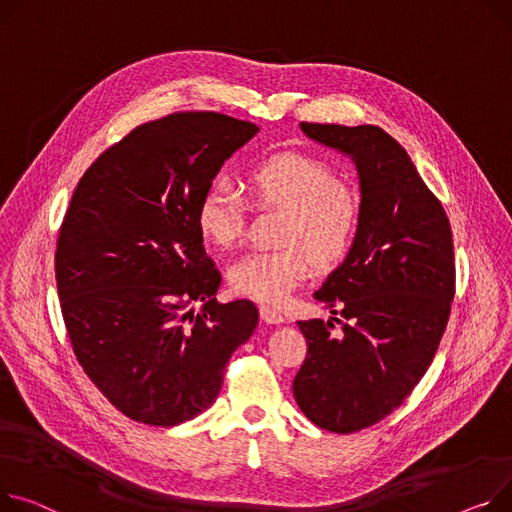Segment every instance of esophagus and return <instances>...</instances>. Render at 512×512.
<instances>
[{
    "instance_id": "1",
    "label": "esophagus",
    "mask_w": 512,
    "mask_h": 512,
    "mask_svg": "<svg viewBox=\"0 0 512 512\" xmlns=\"http://www.w3.org/2000/svg\"><path fill=\"white\" fill-rule=\"evenodd\" d=\"M259 315H261V319H263L265 323H269V325L284 323V315H282L278 309H274V306H269V304H261V306H259Z\"/></svg>"
}]
</instances>
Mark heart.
I'll list each match as a JSON object with an SVG mask.
<instances>
[{
    "instance_id": "heart-1",
    "label": "heart",
    "mask_w": 512,
    "mask_h": 512,
    "mask_svg": "<svg viewBox=\"0 0 512 512\" xmlns=\"http://www.w3.org/2000/svg\"><path fill=\"white\" fill-rule=\"evenodd\" d=\"M257 210H278L276 251H255L238 259L228 280L236 294L280 304L309 276L311 261L321 267L342 259L356 236L360 197L352 185L306 154L286 152L261 160L245 181ZM247 203L224 181L212 183L197 203V230L216 249H230L243 236Z\"/></svg>"
}]
</instances>
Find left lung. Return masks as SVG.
I'll return each mask as SVG.
<instances>
[{
    "instance_id": "1",
    "label": "left lung",
    "mask_w": 512,
    "mask_h": 512,
    "mask_svg": "<svg viewBox=\"0 0 512 512\" xmlns=\"http://www.w3.org/2000/svg\"><path fill=\"white\" fill-rule=\"evenodd\" d=\"M304 135L352 158L360 179L354 243L315 298L330 321H298L306 358L294 377L302 414L350 434L389 416L428 370L455 296L449 218L412 158L377 125L300 123Z\"/></svg>"
}]
</instances>
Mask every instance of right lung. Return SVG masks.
<instances>
[{"label":"right lung","instance_id":"add662e5","mask_svg":"<svg viewBox=\"0 0 512 512\" xmlns=\"http://www.w3.org/2000/svg\"><path fill=\"white\" fill-rule=\"evenodd\" d=\"M257 131L220 113L144 123L72 195L55 251L63 321L90 381L135 422L166 428L206 412L259 323L251 300L214 298L222 278L195 222L203 191Z\"/></svg>","mask_w":512,"mask_h":512}]
</instances>
